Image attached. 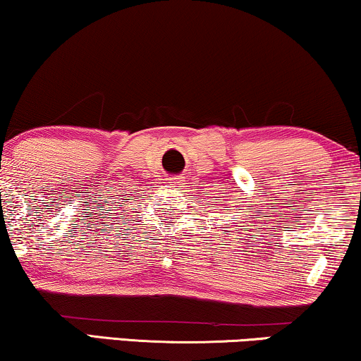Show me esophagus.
I'll return each mask as SVG.
<instances>
[{"mask_svg": "<svg viewBox=\"0 0 361 361\" xmlns=\"http://www.w3.org/2000/svg\"><path fill=\"white\" fill-rule=\"evenodd\" d=\"M168 183H169V185H178V183H181V178H176V176L168 178Z\"/></svg>", "mask_w": 361, "mask_h": 361, "instance_id": "34e87169", "label": "esophagus"}]
</instances>
